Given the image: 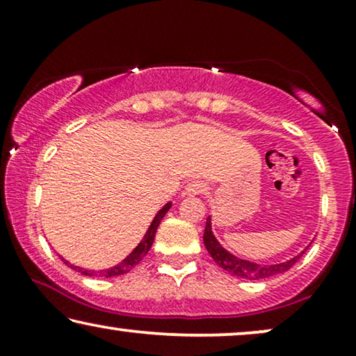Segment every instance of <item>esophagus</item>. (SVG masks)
<instances>
[{"instance_id":"esophagus-1","label":"esophagus","mask_w":356,"mask_h":356,"mask_svg":"<svg viewBox=\"0 0 356 356\" xmlns=\"http://www.w3.org/2000/svg\"><path fill=\"white\" fill-rule=\"evenodd\" d=\"M206 183L199 181V179H196V181H191L186 184V189H184V194L186 196H201V194L206 193Z\"/></svg>"}]
</instances>
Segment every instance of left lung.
<instances>
[{"label":"left lung","mask_w":356,"mask_h":356,"mask_svg":"<svg viewBox=\"0 0 356 356\" xmlns=\"http://www.w3.org/2000/svg\"><path fill=\"white\" fill-rule=\"evenodd\" d=\"M204 245H206L209 254L212 256V259L216 261L223 270H227L228 274L238 277V279H246V280H262V279H269V277L284 274V272L289 270L290 267H293L295 262L305 254L306 250H308V248H306V250L301 251L298 256L291 257L290 261L280 262V264L262 266L246 259H240V257L230 254V252H228L225 248L217 241V238L213 236L211 217H207V222H206V230H204Z\"/></svg>","instance_id":"8db88e82"}]
</instances>
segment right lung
Wrapping results in <instances>:
<instances>
[{
	"mask_svg": "<svg viewBox=\"0 0 356 356\" xmlns=\"http://www.w3.org/2000/svg\"><path fill=\"white\" fill-rule=\"evenodd\" d=\"M172 207V202H167L165 206L160 209L157 212V216L154 217L152 223H150L147 233H145L143 241L139 243L138 246L134 248V251L131 252V254L126 257L120 262V264H116L113 267H110V269H104V270H89V269H82V267H77V266H72L70 262L65 261V264H67L71 267V269H74L77 272H81L82 275H89V277H115V275H123V274H128V272L133 269L136 264H139L140 261L144 259L145 254H147L150 246H152L154 243V238H155V232H157V227L160 225V222H162V218L165 217V213L168 212V209Z\"/></svg>",
	"mask_w": 356,
	"mask_h": 356,
	"instance_id": "obj_1",
	"label": "right lung"
}]
</instances>
